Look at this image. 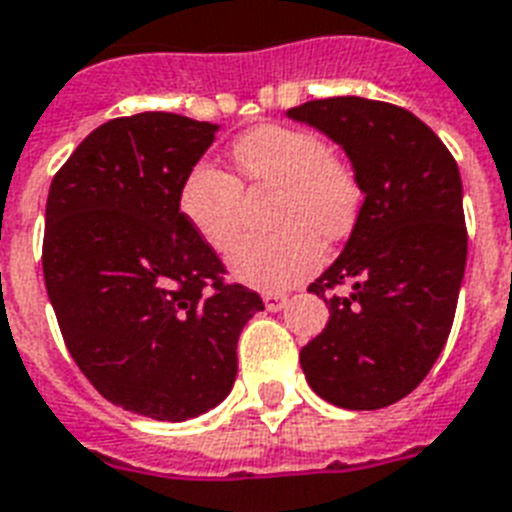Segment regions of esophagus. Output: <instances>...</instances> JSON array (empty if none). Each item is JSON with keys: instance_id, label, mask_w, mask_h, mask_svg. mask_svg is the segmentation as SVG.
<instances>
[{"instance_id": "obj_1", "label": "esophagus", "mask_w": 512, "mask_h": 512, "mask_svg": "<svg viewBox=\"0 0 512 512\" xmlns=\"http://www.w3.org/2000/svg\"><path fill=\"white\" fill-rule=\"evenodd\" d=\"M263 302H265V307H268L270 313H278V310H284V305H286V294H263Z\"/></svg>"}]
</instances>
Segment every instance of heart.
Masks as SVG:
<instances>
[{
  "label": "heart",
  "mask_w": 512,
  "mask_h": 512,
  "mask_svg": "<svg viewBox=\"0 0 512 512\" xmlns=\"http://www.w3.org/2000/svg\"><path fill=\"white\" fill-rule=\"evenodd\" d=\"M236 165L257 186L281 189L270 239H244L231 255L239 281L265 292L289 289L323 263V239L336 242L355 228L363 186L350 162L307 128L260 126L231 149ZM178 210L191 231L218 252H228L242 231V186L226 170L199 162L178 191Z\"/></svg>",
  "instance_id": "obj_1"
}]
</instances>
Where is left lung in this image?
Wrapping results in <instances>:
<instances>
[{
	"label": "left lung",
	"instance_id": "8db88e82",
	"mask_svg": "<svg viewBox=\"0 0 512 512\" xmlns=\"http://www.w3.org/2000/svg\"><path fill=\"white\" fill-rule=\"evenodd\" d=\"M286 115L336 141L365 194L342 255L307 286L328 323L299 363L331 405H394L426 378L455 321L468 257L458 162L413 112L376 99H315ZM336 285L351 294L328 295Z\"/></svg>",
	"mask_w": 512,
	"mask_h": 512
}]
</instances>
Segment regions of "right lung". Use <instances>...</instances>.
<instances>
[{"label": "right lung", "mask_w": 512, "mask_h": 512, "mask_svg": "<svg viewBox=\"0 0 512 512\" xmlns=\"http://www.w3.org/2000/svg\"><path fill=\"white\" fill-rule=\"evenodd\" d=\"M215 123L139 112L91 131L52 178L44 284L81 373L112 405L189 421L226 400L236 344L260 294L178 210Z\"/></svg>", "instance_id": "right-lung-1"}]
</instances>
